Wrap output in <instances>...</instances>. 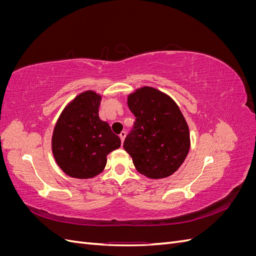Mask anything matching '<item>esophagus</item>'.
Returning <instances> with one entry per match:
<instances>
[{
    "instance_id": "obj_1",
    "label": "esophagus",
    "mask_w": 256,
    "mask_h": 256,
    "mask_svg": "<svg viewBox=\"0 0 256 256\" xmlns=\"http://www.w3.org/2000/svg\"><path fill=\"white\" fill-rule=\"evenodd\" d=\"M120 138L122 143V142H124V140H125V138H126V132H125V131H122L120 134Z\"/></svg>"
}]
</instances>
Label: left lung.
<instances>
[{"instance_id":"1","label":"left lung","mask_w":256,"mask_h":256,"mask_svg":"<svg viewBox=\"0 0 256 256\" xmlns=\"http://www.w3.org/2000/svg\"><path fill=\"white\" fill-rule=\"evenodd\" d=\"M127 104L136 122L124 148L136 171L152 180L171 176L190 150L189 127L180 106L166 92L150 86L130 92Z\"/></svg>"}]
</instances>
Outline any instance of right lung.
<instances>
[{
  "mask_svg": "<svg viewBox=\"0 0 256 256\" xmlns=\"http://www.w3.org/2000/svg\"><path fill=\"white\" fill-rule=\"evenodd\" d=\"M102 96L94 90L76 95L64 108L53 129V157L62 171L88 180L102 173L106 156L120 147V138L99 118Z\"/></svg>",
  "mask_w": 256,
  "mask_h": 256,
  "instance_id": "obj_1",
  "label": "right lung"
}]
</instances>
